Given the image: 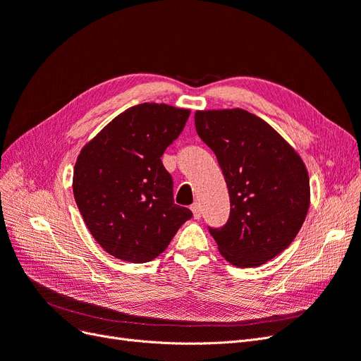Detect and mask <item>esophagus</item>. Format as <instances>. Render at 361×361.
Instances as JSON below:
<instances>
[{"label":"esophagus","mask_w":361,"mask_h":361,"mask_svg":"<svg viewBox=\"0 0 361 361\" xmlns=\"http://www.w3.org/2000/svg\"><path fill=\"white\" fill-rule=\"evenodd\" d=\"M191 211L194 214L195 220H200V216H202V207H200V204L199 203H192L191 204Z\"/></svg>","instance_id":"34e87169"}]
</instances>
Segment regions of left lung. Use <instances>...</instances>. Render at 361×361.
Here are the masks:
<instances>
[{
    "instance_id": "obj_1",
    "label": "left lung",
    "mask_w": 361,
    "mask_h": 361,
    "mask_svg": "<svg viewBox=\"0 0 361 361\" xmlns=\"http://www.w3.org/2000/svg\"><path fill=\"white\" fill-rule=\"evenodd\" d=\"M194 120L231 197L227 223L207 227L209 233L232 265H264L290 245L307 215L304 162L267 122L241 108L197 111Z\"/></svg>"
}]
</instances>
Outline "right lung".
<instances>
[{
  "label": "right lung",
  "instance_id": "right-lung-1",
  "mask_svg": "<svg viewBox=\"0 0 361 361\" xmlns=\"http://www.w3.org/2000/svg\"><path fill=\"white\" fill-rule=\"evenodd\" d=\"M188 110L140 104L108 123L78 157L73 195L90 233L111 256L145 264L167 248L190 220L174 203L161 157L179 137Z\"/></svg>",
  "mask_w": 361,
  "mask_h": 361
}]
</instances>
